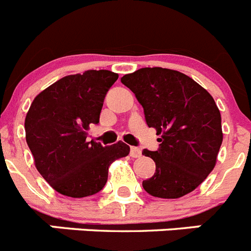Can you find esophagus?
Segmentation results:
<instances>
[{"label": "esophagus", "mask_w": 251, "mask_h": 251, "mask_svg": "<svg viewBox=\"0 0 251 251\" xmlns=\"http://www.w3.org/2000/svg\"><path fill=\"white\" fill-rule=\"evenodd\" d=\"M130 155H131L132 158H140L141 149H139V148H136V147H131L130 148Z\"/></svg>", "instance_id": "1"}]
</instances>
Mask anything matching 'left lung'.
Instances as JSON below:
<instances>
[{"label": "left lung", "mask_w": 251, "mask_h": 251, "mask_svg": "<svg viewBox=\"0 0 251 251\" xmlns=\"http://www.w3.org/2000/svg\"><path fill=\"white\" fill-rule=\"evenodd\" d=\"M143 106L159 148L143 150L155 162L144 189L159 198H179L197 188L216 164L222 144L221 115L212 96L186 74L141 68L121 78Z\"/></svg>", "instance_id": "8db88e82"}]
</instances>
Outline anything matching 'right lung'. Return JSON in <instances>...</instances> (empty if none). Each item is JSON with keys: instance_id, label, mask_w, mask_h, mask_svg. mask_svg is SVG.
Returning a JSON list of instances; mask_svg holds the SVG:
<instances>
[{"instance_id": "obj_1", "label": "right lung", "mask_w": 251, "mask_h": 251, "mask_svg": "<svg viewBox=\"0 0 251 251\" xmlns=\"http://www.w3.org/2000/svg\"><path fill=\"white\" fill-rule=\"evenodd\" d=\"M117 78L103 69L67 75L39 93L30 106L26 143L39 173L60 195H96L107 182L111 163L130 152L123 141L110 147L86 141L87 130L100 123L104 97Z\"/></svg>"}]
</instances>
